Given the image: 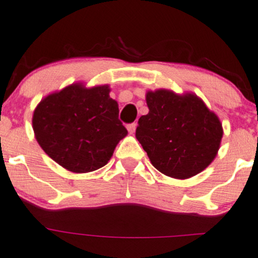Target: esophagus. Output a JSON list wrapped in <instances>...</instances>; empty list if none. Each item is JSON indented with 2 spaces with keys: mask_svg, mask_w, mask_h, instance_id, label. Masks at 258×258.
I'll return each instance as SVG.
<instances>
[{
  "mask_svg": "<svg viewBox=\"0 0 258 258\" xmlns=\"http://www.w3.org/2000/svg\"><path fill=\"white\" fill-rule=\"evenodd\" d=\"M137 125H138L137 123H130L126 125V128H128L129 133H135V130H137Z\"/></svg>",
  "mask_w": 258,
  "mask_h": 258,
  "instance_id": "esophagus-1",
  "label": "esophagus"
}]
</instances>
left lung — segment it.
Returning a JSON list of instances; mask_svg holds the SVG:
<instances>
[{"instance_id": "obj_1", "label": "left lung", "mask_w": 258, "mask_h": 258, "mask_svg": "<svg viewBox=\"0 0 258 258\" xmlns=\"http://www.w3.org/2000/svg\"><path fill=\"white\" fill-rule=\"evenodd\" d=\"M149 113L138 121L137 139L152 166L176 179L204 170L216 157L223 137L218 117L198 96L149 91Z\"/></svg>"}]
</instances>
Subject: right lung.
<instances>
[{
    "label": "right lung",
    "instance_id": "obj_1",
    "mask_svg": "<svg viewBox=\"0 0 258 258\" xmlns=\"http://www.w3.org/2000/svg\"><path fill=\"white\" fill-rule=\"evenodd\" d=\"M107 85L79 84L43 98L33 115L37 143L54 162L75 173L103 167L128 130Z\"/></svg>",
    "mask_w": 258,
    "mask_h": 258
}]
</instances>
